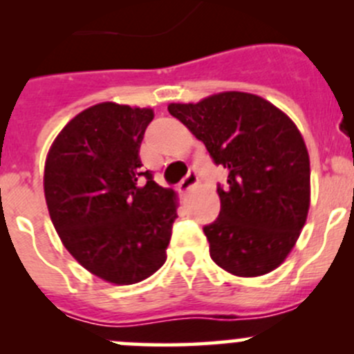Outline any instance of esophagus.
Here are the masks:
<instances>
[{"label": "esophagus", "mask_w": 354, "mask_h": 354, "mask_svg": "<svg viewBox=\"0 0 354 354\" xmlns=\"http://www.w3.org/2000/svg\"><path fill=\"white\" fill-rule=\"evenodd\" d=\"M197 183H198L197 173H195L194 169H190V171H188L187 176H185L183 180L178 183V190H180L181 194H185V192H188V190H192L194 187H197Z\"/></svg>", "instance_id": "obj_1"}]
</instances>
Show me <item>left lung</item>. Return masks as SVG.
<instances>
[{
    "mask_svg": "<svg viewBox=\"0 0 354 354\" xmlns=\"http://www.w3.org/2000/svg\"><path fill=\"white\" fill-rule=\"evenodd\" d=\"M217 166L221 212L203 226L210 259L227 272L257 277L279 267L305 226L310 159L296 124L276 106L246 92H221L197 104H169Z\"/></svg>",
    "mask_w": 354,
    "mask_h": 354,
    "instance_id": "left-lung-1",
    "label": "left lung"
}]
</instances>
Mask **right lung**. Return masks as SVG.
Returning <instances> with one entry per match:
<instances>
[{
	"label": "right lung",
	"instance_id": "right-lung-1",
	"mask_svg": "<svg viewBox=\"0 0 354 354\" xmlns=\"http://www.w3.org/2000/svg\"><path fill=\"white\" fill-rule=\"evenodd\" d=\"M152 109L101 102L59 131L44 167L55 230L82 267L113 284L147 279L166 262L176 195L142 169Z\"/></svg>",
	"mask_w": 354,
	"mask_h": 354
}]
</instances>
